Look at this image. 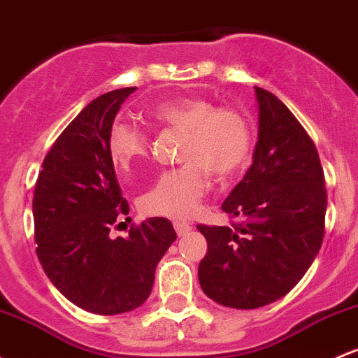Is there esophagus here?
Returning <instances> with one entry per match:
<instances>
[{
    "mask_svg": "<svg viewBox=\"0 0 358 358\" xmlns=\"http://www.w3.org/2000/svg\"><path fill=\"white\" fill-rule=\"evenodd\" d=\"M173 226H175V231L178 236H187V234L194 229V226L185 221H176V222H173Z\"/></svg>",
    "mask_w": 358,
    "mask_h": 358,
    "instance_id": "obj_1",
    "label": "esophagus"
}]
</instances>
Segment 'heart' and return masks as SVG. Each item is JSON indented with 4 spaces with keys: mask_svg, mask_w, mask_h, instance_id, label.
Returning a JSON list of instances; mask_svg holds the SVG:
<instances>
[{
    "mask_svg": "<svg viewBox=\"0 0 358 358\" xmlns=\"http://www.w3.org/2000/svg\"><path fill=\"white\" fill-rule=\"evenodd\" d=\"M151 119L183 132V166L158 176L141 195L139 209L152 217L188 219L209 192L206 168L229 176L245 166L251 136L245 117L231 108H214L203 98L178 96L152 107ZM148 137L129 122L117 120L108 132V152L115 168L131 171L146 156Z\"/></svg>",
    "mask_w": 358,
    "mask_h": 358,
    "instance_id": "b5f03b06",
    "label": "heart"
}]
</instances>
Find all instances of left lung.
Masks as SVG:
<instances>
[{"label":"left lung","instance_id":"left-lung-1","mask_svg":"<svg viewBox=\"0 0 358 358\" xmlns=\"http://www.w3.org/2000/svg\"><path fill=\"white\" fill-rule=\"evenodd\" d=\"M258 141L245 178L222 202L239 224L203 226L199 282L226 308L257 309L296 287L321 248L326 188L316 146L294 113L255 86Z\"/></svg>","mask_w":358,"mask_h":358}]
</instances>
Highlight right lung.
<instances>
[{"instance_id":"1","label":"right lung","mask_w":358,"mask_h":358,"mask_svg":"<svg viewBox=\"0 0 358 358\" xmlns=\"http://www.w3.org/2000/svg\"><path fill=\"white\" fill-rule=\"evenodd\" d=\"M136 90H113L78 113L47 152L32 202L37 257L49 280L74 306L103 316L129 313L148 299L156 265L176 239L164 217L132 226L125 238L110 236L129 206L108 132Z\"/></svg>"}]
</instances>
